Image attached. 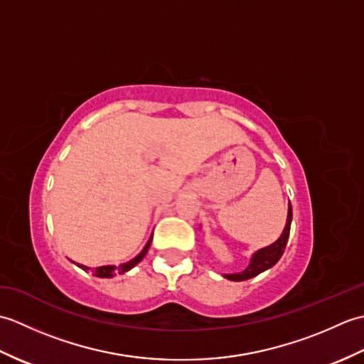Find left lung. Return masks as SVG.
Masks as SVG:
<instances>
[{
	"mask_svg": "<svg viewBox=\"0 0 364 364\" xmlns=\"http://www.w3.org/2000/svg\"><path fill=\"white\" fill-rule=\"evenodd\" d=\"M291 220H292V208L289 203L288 208V219H286V227L283 230L282 236L277 239L274 244H270L264 249H259L258 252H255L252 255L250 264L247 266L242 272L237 274H227L223 275L231 282H242V280H249V278L257 277L258 274L264 272V270L270 269L274 264H277V261L282 258V255L286 249V244H288V237H289V230H291Z\"/></svg>",
	"mask_w": 364,
	"mask_h": 364,
	"instance_id": "left-lung-1",
	"label": "left lung"
}]
</instances>
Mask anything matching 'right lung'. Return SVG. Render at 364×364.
I'll list each match as a JSON object with an SVG mask.
<instances>
[{
	"label": "right lung",
	"mask_w": 364,
	"mask_h": 364,
	"mask_svg": "<svg viewBox=\"0 0 364 364\" xmlns=\"http://www.w3.org/2000/svg\"><path fill=\"white\" fill-rule=\"evenodd\" d=\"M150 244H151V237L149 239V242L145 244V247H144V250L137 255L136 258H133L131 261H128V262H125V264H120V266H102V267H95L94 270H92V272H94V275H97V277H100V278H112L115 274H125V272H128L129 269H133L137 262H141L142 261V258L145 257L146 255V252H149V249H150ZM82 270H89L90 267H87V266H82V264H78Z\"/></svg>",
	"instance_id": "add662e5"
}]
</instances>
